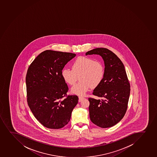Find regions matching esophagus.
<instances>
[{"instance_id":"esophagus-1","label":"esophagus","mask_w":157,"mask_h":157,"mask_svg":"<svg viewBox=\"0 0 157 157\" xmlns=\"http://www.w3.org/2000/svg\"><path fill=\"white\" fill-rule=\"evenodd\" d=\"M84 98L83 97V96H79V101L80 102V101H82L83 99H84Z\"/></svg>"}]
</instances>
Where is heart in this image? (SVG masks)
<instances>
[{
	"label": "heart",
	"instance_id": "1",
	"mask_svg": "<svg viewBox=\"0 0 157 157\" xmlns=\"http://www.w3.org/2000/svg\"><path fill=\"white\" fill-rule=\"evenodd\" d=\"M104 65L91 57L79 56L71 64V69L64 68L61 73L62 78L67 84L73 86L78 77L80 81L71 88L72 93L83 95L90 87H98L104 79Z\"/></svg>",
	"mask_w": 157,
	"mask_h": 157
}]
</instances>
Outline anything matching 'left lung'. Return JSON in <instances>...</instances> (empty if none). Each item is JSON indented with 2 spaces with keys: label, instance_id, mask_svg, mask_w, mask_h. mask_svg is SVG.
<instances>
[{
  "label": "left lung",
  "instance_id": "obj_1",
  "mask_svg": "<svg viewBox=\"0 0 157 157\" xmlns=\"http://www.w3.org/2000/svg\"><path fill=\"white\" fill-rule=\"evenodd\" d=\"M98 54L105 63V76L93 94L101 99L89 98L90 118L94 124L102 128L113 127L125 114L130 96V84L120 59L106 48H98L86 55Z\"/></svg>",
  "mask_w": 157,
  "mask_h": 157
}]
</instances>
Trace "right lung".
<instances>
[{
  "label": "right lung",
  "instance_id": "add662e5",
  "mask_svg": "<svg viewBox=\"0 0 157 157\" xmlns=\"http://www.w3.org/2000/svg\"><path fill=\"white\" fill-rule=\"evenodd\" d=\"M76 54L46 50L30 64L26 76L28 105L37 120L51 129L62 128L71 119L78 102L76 95H67L68 87L61 73Z\"/></svg>",
  "mask_w": 157,
  "mask_h": 157
}]
</instances>
